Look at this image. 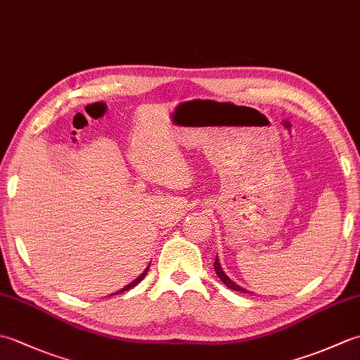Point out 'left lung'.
Wrapping results in <instances>:
<instances>
[{
	"mask_svg": "<svg viewBox=\"0 0 360 360\" xmlns=\"http://www.w3.org/2000/svg\"><path fill=\"white\" fill-rule=\"evenodd\" d=\"M213 266H215V272H217V275H218V278H219L221 281H223L227 288H231L232 290H240V292H248L246 289L241 288V286H238V285H236L235 281H232L231 278L227 277L226 272L223 271V267H221V264H219V259H218V257H217V259H215V264H213Z\"/></svg>",
	"mask_w": 360,
	"mask_h": 360,
	"instance_id": "8db88e82",
	"label": "left lung"
}]
</instances>
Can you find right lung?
Masks as SVG:
<instances>
[{"label":"right lung","instance_id":"add662e5","mask_svg":"<svg viewBox=\"0 0 360 360\" xmlns=\"http://www.w3.org/2000/svg\"><path fill=\"white\" fill-rule=\"evenodd\" d=\"M148 269H150V266H147V269H145L141 275H139V277H137L136 280H133L131 283H129V285H127L125 288H122L120 290H117V292H114V294H111V295H116V294H120V292H125V290H128V289H131L133 286H136L137 285V283H141L142 280H143V277H145V275H147V272H148Z\"/></svg>","mask_w":360,"mask_h":360}]
</instances>
